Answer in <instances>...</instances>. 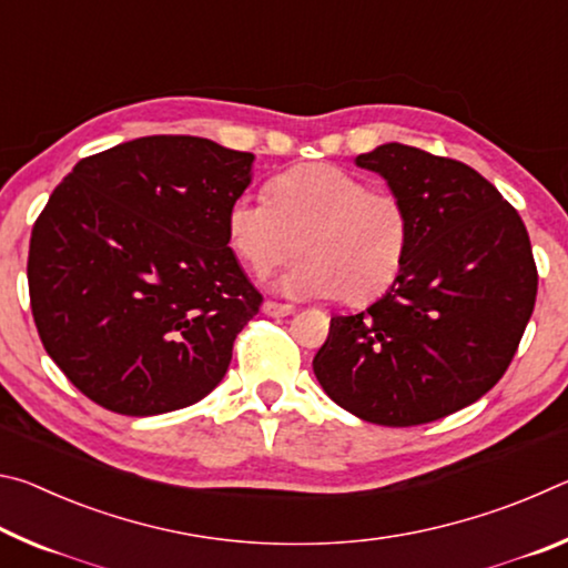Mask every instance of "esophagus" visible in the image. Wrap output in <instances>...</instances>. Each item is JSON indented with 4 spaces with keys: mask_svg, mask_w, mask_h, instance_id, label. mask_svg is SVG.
<instances>
[{
    "mask_svg": "<svg viewBox=\"0 0 568 568\" xmlns=\"http://www.w3.org/2000/svg\"><path fill=\"white\" fill-rule=\"evenodd\" d=\"M263 313L271 315V318H285V315H293V313H295V305L265 301V303H263Z\"/></svg>",
    "mask_w": 568,
    "mask_h": 568,
    "instance_id": "34e87169",
    "label": "esophagus"
}]
</instances>
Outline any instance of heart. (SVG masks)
I'll return each instance as SVG.
<instances>
[{
    "label": "heart",
    "mask_w": 568,
    "mask_h": 568,
    "mask_svg": "<svg viewBox=\"0 0 568 568\" xmlns=\"http://www.w3.org/2000/svg\"><path fill=\"white\" fill-rule=\"evenodd\" d=\"M267 195L243 192L227 207L230 247L255 275L301 250L275 281L291 295L365 303L388 291L406 263L410 215L393 192L371 190L353 172L311 162L275 175Z\"/></svg>",
    "instance_id": "obj_1"
}]
</instances>
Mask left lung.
Wrapping results in <instances>:
<instances>
[{
    "mask_svg": "<svg viewBox=\"0 0 568 568\" xmlns=\"http://www.w3.org/2000/svg\"><path fill=\"white\" fill-rule=\"evenodd\" d=\"M355 165L406 203L410 245L381 301L331 318L313 371L353 416L420 426L470 406L506 373L536 303L531 240L464 162L388 142Z\"/></svg>",
    "mask_w": 568,
    "mask_h": 568,
    "instance_id": "obj_1",
    "label": "left lung"
}]
</instances>
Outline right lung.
I'll list each match as a JSON object with an SVG mask.
<instances>
[{
  "instance_id": "obj_1",
  "label": "right lung",
  "mask_w": 568,
  "mask_h": 568,
  "mask_svg": "<svg viewBox=\"0 0 568 568\" xmlns=\"http://www.w3.org/2000/svg\"><path fill=\"white\" fill-rule=\"evenodd\" d=\"M250 152L152 134L77 162L30 240L32 315L50 358L98 406L158 416L223 381L263 295L230 250Z\"/></svg>"
}]
</instances>
